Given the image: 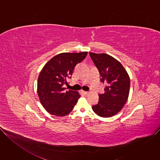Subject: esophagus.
I'll use <instances>...</instances> for the list:
<instances>
[{
  "instance_id": "1",
  "label": "esophagus",
  "mask_w": 160,
  "mask_h": 160,
  "mask_svg": "<svg viewBox=\"0 0 160 160\" xmlns=\"http://www.w3.org/2000/svg\"><path fill=\"white\" fill-rule=\"evenodd\" d=\"M81 92L83 94H84V95H87L88 94V92H86V91H84V90H81Z\"/></svg>"
}]
</instances>
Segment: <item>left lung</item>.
Here are the masks:
<instances>
[{"mask_svg":"<svg viewBox=\"0 0 160 160\" xmlns=\"http://www.w3.org/2000/svg\"><path fill=\"white\" fill-rule=\"evenodd\" d=\"M90 56L98 69L101 82L106 84L104 93L99 94L97 104L93 111L104 118L115 115L126 103L130 90V78L122 64L106 54L89 52Z\"/></svg>","mask_w":160,"mask_h":160,"instance_id":"obj_1","label":"left lung"}]
</instances>
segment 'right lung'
Wrapping results in <instances>:
<instances>
[{
	"label": "right lung",
	"instance_id": "add662e5",
	"mask_svg": "<svg viewBox=\"0 0 160 160\" xmlns=\"http://www.w3.org/2000/svg\"><path fill=\"white\" fill-rule=\"evenodd\" d=\"M87 52L61 53L49 60L38 78L37 92L42 105L51 115H68L78 102L80 95L77 91L65 90L64 84L71 78L75 66L87 56Z\"/></svg>",
	"mask_w": 160,
	"mask_h": 160
}]
</instances>
